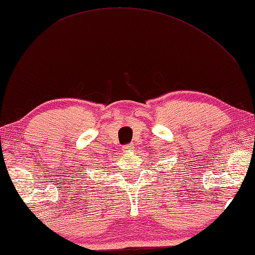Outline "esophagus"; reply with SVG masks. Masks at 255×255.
<instances>
[{
    "mask_svg": "<svg viewBox=\"0 0 255 255\" xmlns=\"http://www.w3.org/2000/svg\"><path fill=\"white\" fill-rule=\"evenodd\" d=\"M125 151H131V150L132 149H134V145H132V144H127V145H125Z\"/></svg>",
    "mask_w": 255,
    "mask_h": 255,
    "instance_id": "obj_1",
    "label": "esophagus"
}]
</instances>
